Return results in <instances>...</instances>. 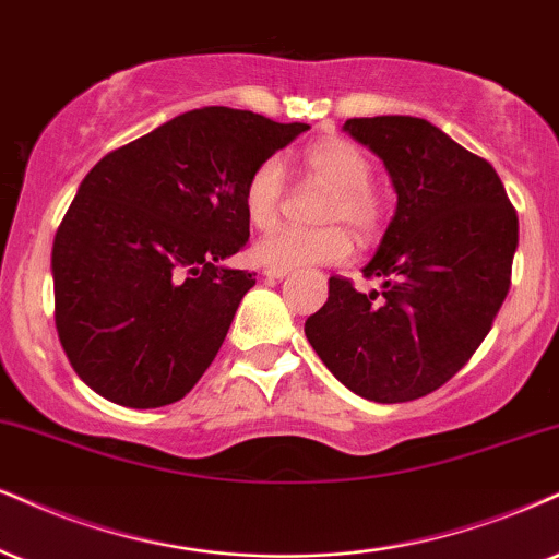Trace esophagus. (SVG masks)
<instances>
[{
	"mask_svg": "<svg viewBox=\"0 0 559 559\" xmlns=\"http://www.w3.org/2000/svg\"><path fill=\"white\" fill-rule=\"evenodd\" d=\"M287 272H290V269H266V277L269 280H282V277H287Z\"/></svg>",
	"mask_w": 559,
	"mask_h": 559,
	"instance_id": "esophagus-1",
	"label": "esophagus"
}]
</instances>
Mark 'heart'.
I'll use <instances>...</instances> for the list:
<instances>
[{"mask_svg":"<svg viewBox=\"0 0 559 559\" xmlns=\"http://www.w3.org/2000/svg\"><path fill=\"white\" fill-rule=\"evenodd\" d=\"M300 165L308 176L329 183L319 219L323 227H277L253 248L259 264L272 269H298L311 264H342L355 253V238L347 227L370 240L385 219V202L370 181L373 163L362 147L344 136H319L306 144ZM285 204V168L277 157H264L243 183V210L248 223L269 230Z\"/></svg>","mask_w":559,"mask_h":559,"instance_id":"obj_1","label":"heart"}]
</instances>
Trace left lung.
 <instances>
[{
	"label": "left lung",
	"instance_id": "left-lung-1",
	"mask_svg": "<svg viewBox=\"0 0 559 559\" xmlns=\"http://www.w3.org/2000/svg\"><path fill=\"white\" fill-rule=\"evenodd\" d=\"M381 157L396 189L360 293L334 274L306 336L357 396L399 404L427 396L469 362L511 290L519 215L485 157L415 116L344 123Z\"/></svg>",
	"mask_w": 559,
	"mask_h": 559
}]
</instances>
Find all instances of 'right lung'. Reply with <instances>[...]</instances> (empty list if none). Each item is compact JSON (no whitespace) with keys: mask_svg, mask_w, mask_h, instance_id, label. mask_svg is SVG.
I'll return each mask as SVG.
<instances>
[{"mask_svg":"<svg viewBox=\"0 0 559 559\" xmlns=\"http://www.w3.org/2000/svg\"><path fill=\"white\" fill-rule=\"evenodd\" d=\"M306 129L197 108L82 178L53 238V321L95 394L155 409L194 389L257 285L219 264L248 240L246 178Z\"/></svg>","mask_w":559,"mask_h":559,"instance_id":"right-lung-1","label":"right lung"}]
</instances>
